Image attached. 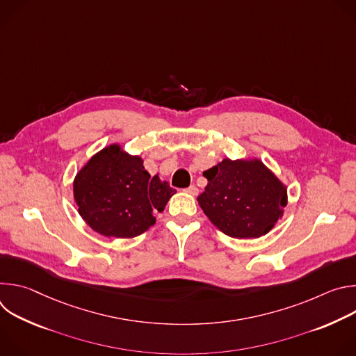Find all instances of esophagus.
<instances>
[{
  "mask_svg": "<svg viewBox=\"0 0 356 356\" xmlns=\"http://www.w3.org/2000/svg\"><path fill=\"white\" fill-rule=\"evenodd\" d=\"M184 191L188 193V194H191V195H197V194H198V188H197V186H194V184L188 186Z\"/></svg>",
  "mask_w": 356,
  "mask_h": 356,
  "instance_id": "obj_1",
  "label": "esophagus"
}]
</instances>
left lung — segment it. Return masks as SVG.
<instances>
[{
	"instance_id": "obj_1",
	"label": "left lung",
	"mask_w": 356,
	"mask_h": 356,
	"mask_svg": "<svg viewBox=\"0 0 356 356\" xmlns=\"http://www.w3.org/2000/svg\"><path fill=\"white\" fill-rule=\"evenodd\" d=\"M209 183L197 197L210 221L232 238L268 234L287 204V190L261 161L224 159L202 173Z\"/></svg>"
}]
</instances>
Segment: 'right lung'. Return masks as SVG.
<instances>
[{
    "label": "right lung",
    "mask_w": 356,
    "mask_h": 356,
    "mask_svg": "<svg viewBox=\"0 0 356 356\" xmlns=\"http://www.w3.org/2000/svg\"><path fill=\"white\" fill-rule=\"evenodd\" d=\"M79 214L98 234L134 238L155 224L176 193L159 176L150 177L139 156L111 145L92 156L73 184Z\"/></svg>",
    "instance_id": "obj_1"
}]
</instances>
